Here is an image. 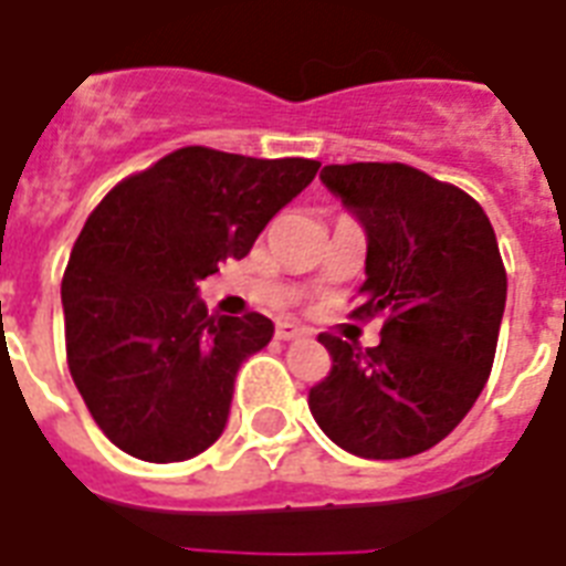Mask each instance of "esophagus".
I'll use <instances>...</instances> for the list:
<instances>
[{
	"instance_id": "1",
	"label": "esophagus",
	"mask_w": 566,
	"mask_h": 566,
	"mask_svg": "<svg viewBox=\"0 0 566 566\" xmlns=\"http://www.w3.org/2000/svg\"><path fill=\"white\" fill-rule=\"evenodd\" d=\"M275 336L284 339V343H294V339H306L308 331L296 327V324H279V327H275Z\"/></svg>"
}]
</instances>
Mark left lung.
Instances as JSON below:
<instances>
[{"label": "left lung", "mask_w": 566, "mask_h": 566, "mask_svg": "<svg viewBox=\"0 0 566 566\" xmlns=\"http://www.w3.org/2000/svg\"><path fill=\"white\" fill-rule=\"evenodd\" d=\"M321 181L367 230L352 315L385 324L367 352L321 333L333 367L308 409L357 458H412L461 424L491 376L506 306L497 235L470 193L406 163H333Z\"/></svg>", "instance_id": "8db88e82"}]
</instances>
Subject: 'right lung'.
Returning <instances> with one entry per match:
<instances>
[{"label":"right lung","instance_id":"add662e5","mask_svg":"<svg viewBox=\"0 0 566 566\" xmlns=\"http://www.w3.org/2000/svg\"><path fill=\"white\" fill-rule=\"evenodd\" d=\"M318 160L178 148L108 190L63 272L66 360L93 421L150 463L223 433L235 373L272 339L260 312L209 315L197 284L242 260Z\"/></svg>","mask_w":566,"mask_h":566}]
</instances>
